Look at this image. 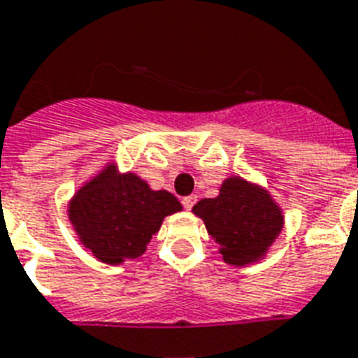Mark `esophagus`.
<instances>
[{
	"label": "esophagus",
	"instance_id": "obj_1",
	"mask_svg": "<svg viewBox=\"0 0 358 358\" xmlns=\"http://www.w3.org/2000/svg\"><path fill=\"white\" fill-rule=\"evenodd\" d=\"M195 202H196V196H195V195L184 196V199H182V204H184L185 210H191V208H193V204H195Z\"/></svg>",
	"mask_w": 358,
	"mask_h": 358
}]
</instances>
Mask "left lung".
Returning a JSON list of instances; mask_svg holds the SVG:
<instances>
[{"label": "left lung", "instance_id": "obj_1", "mask_svg": "<svg viewBox=\"0 0 358 358\" xmlns=\"http://www.w3.org/2000/svg\"><path fill=\"white\" fill-rule=\"evenodd\" d=\"M193 213L206 224L230 266H249L264 258L284 227L282 210L269 191L241 176H230L215 199H202Z\"/></svg>", "mask_w": 358, "mask_h": 358}]
</instances>
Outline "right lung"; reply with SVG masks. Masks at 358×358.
Listing matches in <instances>:
<instances>
[{
  "label": "right lung",
  "mask_w": 358,
  "mask_h": 358,
  "mask_svg": "<svg viewBox=\"0 0 358 358\" xmlns=\"http://www.w3.org/2000/svg\"><path fill=\"white\" fill-rule=\"evenodd\" d=\"M182 210L165 189L154 191L135 173L120 174L115 163L92 176L69 202V219L80 241L109 266L146 250L163 219Z\"/></svg>",
  "instance_id": "1"
}]
</instances>
